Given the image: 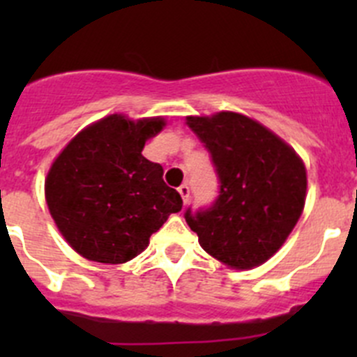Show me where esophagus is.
<instances>
[{
  "label": "esophagus",
  "mask_w": 357,
  "mask_h": 357,
  "mask_svg": "<svg viewBox=\"0 0 357 357\" xmlns=\"http://www.w3.org/2000/svg\"><path fill=\"white\" fill-rule=\"evenodd\" d=\"M178 193L181 195L183 204H186V202H188V199H190V186L188 185H181L178 188Z\"/></svg>",
  "instance_id": "esophagus-1"
}]
</instances>
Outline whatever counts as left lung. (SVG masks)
Segmentation results:
<instances>
[{"mask_svg": "<svg viewBox=\"0 0 357 357\" xmlns=\"http://www.w3.org/2000/svg\"><path fill=\"white\" fill-rule=\"evenodd\" d=\"M219 178L208 208L185 212L202 248L222 264L252 269L285 243L305 204L302 158L282 138L247 115L218 112L186 117Z\"/></svg>", "mask_w": 357, "mask_h": 357, "instance_id": "left-lung-1", "label": "left lung"}]
</instances>
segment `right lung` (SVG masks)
<instances>
[{
	"mask_svg": "<svg viewBox=\"0 0 357 357\" xmlns=\"http://www.w3.org/2000/svg\"><path fill=\"white\" fill-rule=\"evenodd\" d=\"M164 117L131 121L112 114L82 129L52 164L45 181L50 214L67 243L88 261L122 264L183 207L164 169L142 155Z\"/></svg>",
	"mask_w": 357,
	"mask_h": 357,
	"instance_id": "add662e5",
	"label": "right lung"
}]
</instances>
